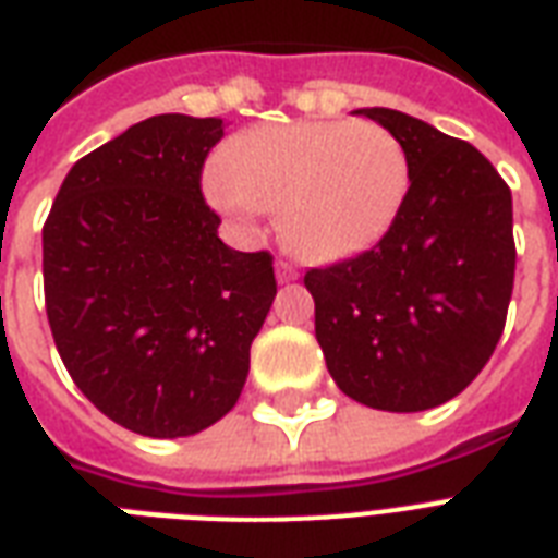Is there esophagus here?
Returning a JSON list of instances; mask_svg holds the SVG:
<instances>
[{
  "instance_id": "obj_1",
  "label": "esophagus",
  "mask_w": 558,
  "mask_h": 558,
  "mask_svg": "<svg viewBox=\"0 0 558 558\" xmlns=\"http://www.w3.org/2000/svg\"><path fill=\"white\" fill-rule=\"evenodd\" d=\"M275 271H278L280 283H289V280L298 278V269H295V266H292V263H287V260L275 263Z\"/></svg>"
}]
</instances>
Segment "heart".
Masks as SVG:
<instances>
[{"label":"heart","mask_w":558,"mask_h":558,"mask_svg":"<svg viewBox=\"0 0 558 558\" xmlns=\"http://www.w3.org/2000/svg\"><path fill=\"white\" fill-rule=\"evenodd\" d=\"M410 157L377 122H289L225 143L207 193L222 210H278L280 242L307 263L354 257L389 231Z\"/></svg>","instance_id":"heart-1"}]
</instances>
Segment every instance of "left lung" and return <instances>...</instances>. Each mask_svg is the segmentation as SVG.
<instances>
[{
  "label": "left lung",
  "instance_id": "8db88e82",
  "mask_svg": "<svg viewBox=\"0 0 558 558\" xmlns=\"http://www.w3.org/2000/svg\"><path fill=\"white\" fill-rule=\"evenodd\" d=\"M356 113L401 140L410 190L380 242L304 275L316 339L348 398L433 410L483 372L504 333L515 283L512 193L465 140L401 110Z\"/></svg>",
  "mask_w": 558,
  "mask_h": 558
}]
</instances>
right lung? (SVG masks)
I'll list each match as a JSON object with an SVG mask.
<instances>
[{
	"label": "right lung",
	"instance_id": "right-lung-1",
	"mask_svg": "<svg viewBox=\"0 0 558 558\" xmlns=\"http://www.w3.org/2000/svg\"><path fill=\"white\" fill-rule=\"evenodd\" d=\"M222 119L160 113L84 155L43 225L54 345L87 401L151 439L233 410L278 292L269 251H233L202 195Z\"/></svg>",
	"mask_w": 558,
	"mask_h": 558
}]
</instances>
